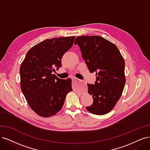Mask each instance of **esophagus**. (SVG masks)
<instances>
[{
    "instance_id": "1",
    "label": "esophagus",
    "mask_w": 150,
    "mask_h": 150,
    "mask_svg": "<svg viewBox=\"0 0 150 150\" xmlns=\"http://www.w3.org/2000/svg\"><path fill=\"white\" fill-rule=\"evenodd\" d=\"M72 83L74 84V85L75 86V87H76V86H78L81 83V81L78 79L74 78V79H72Z\"/></svg>"
}]
</instances>
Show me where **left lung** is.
I'll return each mask as SVG.
<instances>
[{
    "label": "left lung",
    "instance_id": "8db88e82",
    "mask_svg": "<svg viewBox=\"0 0 150 150\" xmlns=\"http://www.w3.org/2000/svg\"><path fill=\"white\" fill-rule=\"evenodd\" d=\"M74 44L79 46L89 72H96L95 84H88L93 103L86 109L96 115L107 114L114 108L123 91L124 58L115 44L101 36H79Z\"/></svg>",
    "mask_w": 150,
    "mask_h": 150
}]
</instances>
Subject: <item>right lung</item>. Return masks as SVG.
I'll use <instances>...</instances> for the list:
<instances>
[{"label":"right lung","mask_w":150,"mask_h":150,"mask_svg":"<svg viewBox=\"0 0 150 150\" xmlns=\"http://www.w3.org/2000/svg\"><path fill=\"white\" fill-rule=\"evenodd\" d=\"M74 39L71 36L44 40L32 47L22 62L21 90L30 108L40 116L56 115L72 91L71 79H61L53 72L62 66L61 59Z\"/></svg>","instance_id":"obj_1"}]
</instances>
